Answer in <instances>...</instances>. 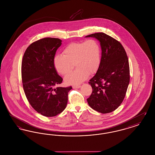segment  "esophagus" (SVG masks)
<instances>
[{"label":"esophagus","mask_w":155,"mask_h":155,"mask_svg":"<svg viewBox=\"0 0 155 155\" xmlns=\"http://www.w3.org/2000/svg\"><path fill=\"white\" fill-rule=\"evenodd\" d=\"M80 85H74V86H73V88L74 89H78L80 88Z\"/></svg>","instance_id":"34e87169"}]
</instances>
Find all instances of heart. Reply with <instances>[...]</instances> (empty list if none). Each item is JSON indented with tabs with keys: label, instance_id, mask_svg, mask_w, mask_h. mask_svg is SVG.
<instances>
[{
	"label": "heart",
	"instance_id": "obj_1",
	"mask_svg": "<svg viewBox=\"0 0 155 155\" xmlns=\"http://www.w3.org/2000/svg\"><path fill=\"white\" fill-rule=\"evenodd\" d=\"M63 53L55 56L54 66L58 73L66 75L74 64L77 69L67 74L64 78L69 84H80L88 74L95 73L101 64V46L94 39L71 43L65 47Z\"/></svg>",
	"mask_w": 155,
	"mask_h": 155
}]
</instances>
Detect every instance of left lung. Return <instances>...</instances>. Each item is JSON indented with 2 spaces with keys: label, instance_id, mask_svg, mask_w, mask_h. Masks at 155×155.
<instances>
[{
  "label": "left lung",
  "instance_id": "1",
  "mask_svg": "<svg viewBox=\"0 0 155 155\" xmlns=\"http://www.w3.org/2000/svg\"><path fill=\"white\" fill-rule=\"evenodd\" d=\"M97 39L102 57L96 74L89 80L92 92L87 99L94 110L105 114L115 110L123 102L130 82V67L125 49L110 36L98 32L87 35Z\"/></svg>",
  "mask_w": 155,
  "mask_h": 155
}]
</instances>
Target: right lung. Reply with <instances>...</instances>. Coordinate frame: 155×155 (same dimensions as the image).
<instances>
[{"mask_svg":"<svg viewBox=\"0 0 155 155\" xmlns=\"http://www.w3.org/2000/svg\"><path fill=\"white\" fill-rule=\"evenodd\" d=\"M59 38H45L32 43L22 58L21 77L24 93L31 106L46 117H53L66 107L71 87H56L63 79L54 66Z\"/></svg>","mask_w":155,"mask_h":155,"instance_id":"obj_1","label":"right lung"}]
</instances>
